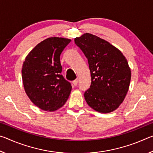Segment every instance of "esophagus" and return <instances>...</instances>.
Here are the masks:
<instances>
[{
  "instance_id": "esophagus-1",
  "label": "esophagus",
  "mask_w": 153,
  "mask_h": 153,
  "mask_svg": "<svg viewBox=\"0 0 153 153\" xmlns=\"http://www.w3.org/2000/svg\"><path fill=\"white\" fill-rule=\"evenodd\" d=\"M72 83H73V84L74 85V86H77V83H78V79H76L74 80L73 82H72Z\"/></svg>"
}]
</instances>
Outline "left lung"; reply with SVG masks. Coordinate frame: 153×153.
I'll return each mask as SVG.
<instances>
[{"label":"left lung","mask_w":153,"mask_h":153,"mask_svg":"<svg viewBox=\"0 0 153 153\" xmlns=\"http://www.w3.org/2000/svg\"><path fill=\"white\" fill-rule=\"evenodd\" d=\"M74 41L88 59L91 74V85L84 93L87 104L101 113L116 110L130 84L131 70L126 58L115 46L91 33H84Z\"/></svg>","instance_id":"1"}]
</instances>
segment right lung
Segmentation results:
<instances>
[{
  "label": "right lung",
  "mask_w": 153,
  "mask_h": 153,
  "mask_svg": "<svg viewBox=\"0 0 153 153\" xmlns=\"http://www.w3.org/2000/svg\"><path fill=\"white\" fill-rule=\"evenodd\" d=\"M71 42L65 38L51 37L38 44L25 57L22 66L25 92L36 107L55 111L68 99L71 85L62 75L60 55Z\"/></svg>",
  "instance_id": "obj_1"
}]
</instances>
